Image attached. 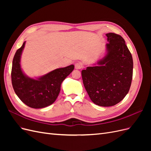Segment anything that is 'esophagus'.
I'll use <instances>...</instances> for the list:
<instances>
[{
	"instance_id": "1",
	"label": "esophagus",
	"mask_w": 151,
	"mask_h": 151,
	"mask_svg": "<svg viewBox=\"0 0 151 151\" xmlns=\"http://www.w3.org/2000/svg\"><path fill=\"white\" fill-rule=\"evenodd\" d=\"M83 67V65L81 63H75V68L76 69H81V68Z\"/></svg>"
}]
</instances>
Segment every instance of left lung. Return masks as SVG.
<instances>
[{
    "label": "left lung",
    "instance_id": "left-lung-1",
    "mask_svg": "<svg viewBox=\"0 0 151 151\" xmlns=\"http://www.w3.org/2000/svg\"><path fill=\"white\" fill-rule=\"evenodd\" d=\"M107 53L81 72L84 88L90 99L100 106L116 104L129 93L133 76V59L122 36L107 33Z\"/></svg>",
    "mask_w": 151,
    "mask_h": 151
}]
</instances>
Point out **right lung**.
Here are the masks:
<instances>
[{
	"instance_id": "add662e5",
	"label": "right lung",
	"mask_w": 151,
	"mask_h": 151,
	"mask_svg": "<svg viewBox=\"0 0 151 151\" xmlns=\"http://www.w3.org/2000/svg\"><path fill=\"white\" fill-rule=\"evenodd\" d=\"M24 42L13 58L11 81L13 89L21 101L33 108H42L53 104L60 91L61 84L74 68V65L57 68L36 79L26 76L20 65Z\"/></svg>"
}]
</instances>
